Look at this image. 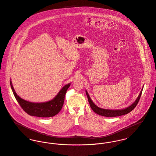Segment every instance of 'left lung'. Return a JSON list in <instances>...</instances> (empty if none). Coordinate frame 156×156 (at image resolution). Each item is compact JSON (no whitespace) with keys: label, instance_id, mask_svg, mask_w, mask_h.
I'll use <instances>...</instances> for the list:
<instances>
[{"label":"left lung","instance_id":"left-lung-1","mask_svg":"<svg viewBox=\"0 0 156 156\" xmlns=\"http://www.w3.org/2000/svg\"><path fill=\"white\" fill-rule=\"evenodd\" d=\"M142 90L143 88L141 90L139 95L138 96V97L137 98V99L136 100V101L134 102L133 103L130 105L129 107L124 109H120V110H109V109H101L98 108V106H97L94 103L93 101L91 100L90 97H89V94L88 93V92L86 90V94L88 97V101H89L90 106L91 108V109H92V111L94 112L95 113L101 115V116H106V117H115V116H121V115H124L126 114L129 113V112L133 111L134 109L136 108V105H137L142 92Z\"/></svg>","mask_w":156,"mask_h":156}]
</instances>
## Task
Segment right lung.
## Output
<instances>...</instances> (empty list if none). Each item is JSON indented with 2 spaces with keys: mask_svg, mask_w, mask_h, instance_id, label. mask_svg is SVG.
I'll return each instance as SVG.
<instances>
[{
  "mask_svg": "<svg viewBox=\"0 0 156 156\" xmlns=\"http://www.w3.org/2000/svg\"><path fill=\"white\" fill-rule=\"evenodd\" d=\"M10 85L16 99L24 111L30 116L44 118L52 117L60 112L64 105L67 89L70 86V83L65 85L53 100L45 103H37L29 102L21 98L15 92L11 81H10Z\"/></svg>",
  "mask_w": 156,
  "mask_h": 156,
  "instance_id": "right-lung-1",
  "label": "right lung"
}]
</instances>
